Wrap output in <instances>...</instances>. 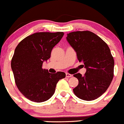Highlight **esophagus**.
Here are the masks:
<instances>
[{"instance_id": "esophagus-1", "label": "esophagus", "mask_w": 124, "mask_h": 124, "mask_svg": "<svg viewBox=\"0 0 124 124\" xmlns=\"http://www.w3.org/2000/svg\"><path fill=\"white\" fill-rule=\"evenodd\" d=\"M65 76H66V77H67V78H71V77L72 76V75L70 74H69V73L65 74Z\"/></svg>"}]
</instances>
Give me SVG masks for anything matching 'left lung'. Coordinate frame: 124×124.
I'll return each mask as SVG.
<instances>
[{"label": "left lung", "mask_w": 124, "mask_h": 124, "mask_svg": "<svg viewBox=\"0 0 124 124\" xmlns=\"http://www.w3.org/2000/svg\"><path fill=\"white\" fill-rule=\"evenodd\" d=\"M67 35V41L86 69L84 76L74 75L79 81L74 93L83 100H94L107 91L113 79L114 60L110 48L101 38L89 31Z\"/></svg>", "instance_id": "obj_1"}]
</instances>
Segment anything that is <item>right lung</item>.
I'll return each instance as SVG.
<instances>
[{
	"instance_id": "obj_1",
	"label": "right lung",
	"mask_w": 124,
	"mask_h": 124,
	"mask_svg": "<svg viewBox=\"0 0 124 124\" xmlns=\"http://www.w3.org/2000/svg\"><path fill=\"white\" fill-rule=\"evenodd\" d=\"M63 32H39L27 36L14 50L11 69L16 84L30 100L41 103L50 99L57 83L65 77L63 72L51 74L43 69V62L50 59L53 48L64 36Z\"/></svg>"
}]
</instances>
